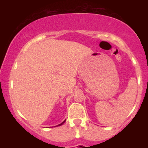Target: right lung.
Masks as SVG:
<instances>
[{"label":"right lung","mask_w":148,"mask_h":148,"mask_svg":"<svg viewBox=\"0 0 148 148\" xmlns=\"http://www.w3.org/2000/svg\"><path fill=\"white\" fill-rule=\"evenodd\" d=\"M64 122H65V120H64V121H63V122H62V123H60V125H57V126H60V125H62V124H64Z\"/></svg>","instance_id":"obj_1"}]
</instances>
